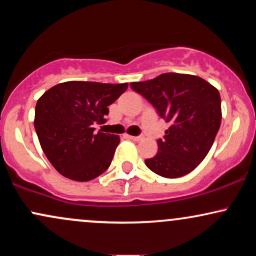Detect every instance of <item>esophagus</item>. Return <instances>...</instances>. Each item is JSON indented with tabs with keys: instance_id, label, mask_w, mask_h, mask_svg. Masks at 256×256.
<instances>
[{
	"instance_id": "1",
	"label": "esophagus",
	"mask_w": 256,
	"mask_h": 256,
	"mask_svg": "<svg viewBox=\"0 0 256 256\" xmlns=\"http://www.w3.org/2000/svg\"><path fill=\"white\" fill-rule=\"evenodd\" d=\"M128 138H130L131 140H134V142H138V140H142V136H128Z\"/></svg>"
}]
</instances>
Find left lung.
<instances>
[{"label": "left lung", "instance_id": "left-lung-1", "mask_svg": "<svg viewBox=\"0 0 256 256\" xmlns=\"http://www.w3.org/2000/svg\"><path fill=\"white\" fill-rule=\"evenodd\" d=\"M130 86L170 122L165 136L158 140V152L146 160V167L165 178H178L195 170L219 131V91L198 76L180 73H162Z\"/></svg>", "mask_w": 256, "mask_h": 256}]
</instances>
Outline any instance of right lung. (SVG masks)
I'll return each mask as SVG.
<instances>
[{"label":"right lung","instance_id":"right-lung-1","mask_svg":"<svg viewBox=\"0 0 256 256\" xmlns=\"http://www.w3.org/2000/svg\"><path fill=\"white\" fill-rule=\"evenodd\" d=\"M128 83L64 82L40 96L34 128L44 154L58 173L77 182L98 177L108 168L118 146L116 134L95 132L108 106L128 89Z\"/></svg>","mask_w":256,"mask_h":256}]
</instances>
